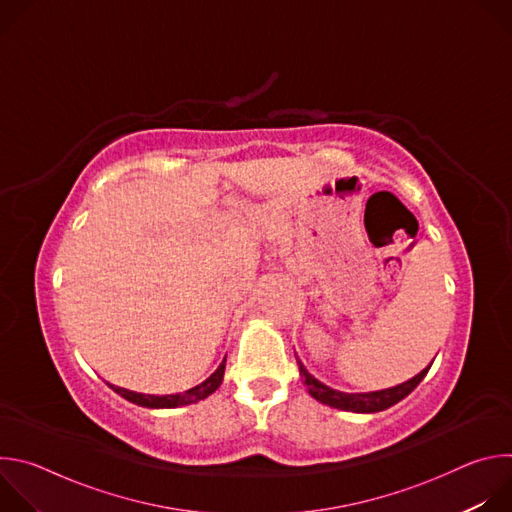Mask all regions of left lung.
Masks as SVG:
<instances>
[{"label": "left lung", "mask_w": 512, "mask_h": 512, "mask_svg": "<svg viewBox=\"0 0 512 512\" xmlns=\"http://www.w3.org/2000/svg\"><path fill=\"white\" fill-rule=\"evenodd\" d=\"M300 364V375L310 391V395L314 399H318L320 403L324 405H330V407H336V409H342V411H354V413H375V411H383V409H389L391 405L399 403L401 399H405L419 383L421 379L427 375L429 367L423 369L419 375H415L413 379H409L407 383L403 385H397V387H391V389H385V391H375V393H342V391H334L330 387H326L324 383H320L318 379H314L304 364L298 360Z\"/></svg>", "instance_id": "obj_1"}]
</instances>
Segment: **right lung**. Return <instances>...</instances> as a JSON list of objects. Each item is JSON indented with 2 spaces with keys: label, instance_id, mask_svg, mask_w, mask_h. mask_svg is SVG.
Listing matches in <instances>:
<instances>
[{
  "label": "right lung",
  "instance_id": "right-lung-1",
  "mask_svg": "<svg viewBox=\"0 0 512 512\" xmlns=\"http://www.w3.org/2000/svg\"><path fill=\"white\" fill-rule=\"evenodd\" d=\"M225 362H227V356L225 360L221 362V367H218L204 383L184 391V393H178V395H141V393H133V391H127V389H121V387H115V385H109L115 393H119L121 397H125L127 401L135 403V405H141V407H150V409H172V407H182V405H190V403H196L208 395H212L218 387H221L223 383V375H225Z\"/></svg>",
  "mask_w": 512,
  "mask_h": 512
}]
</instances>
